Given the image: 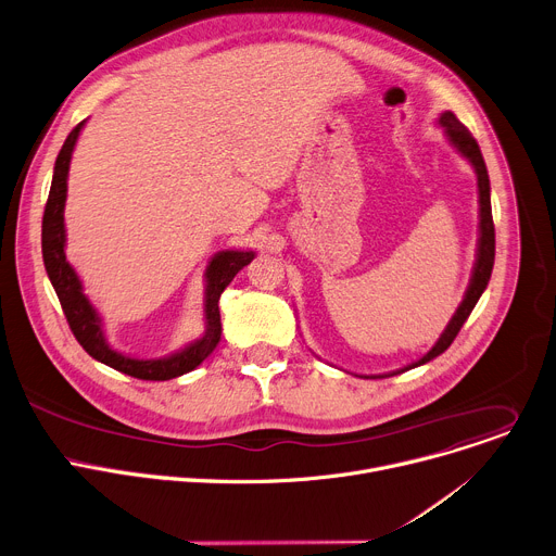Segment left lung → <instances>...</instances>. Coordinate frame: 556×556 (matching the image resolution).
Listing matches in <instances>:
<instances>
[{"instance_id": "1", "label": "left lung", "mask_w": 556, "mask_h": 556, "mask_svg": "<svg viewBox=\"0 0 556 556\" xmlns=\"http://www.w3.org/2000/svg\"><path fill=\"white\" fill-rule=\"evenodd\" d=\"M438 123L444 128V135L451 141V146L462 156H466L470 161V165L475 167V174H477V188H479V240H477V261H475V267H472L470 285L466 289V295H464L462 304L457 306L455 316L451 318V323L446 325L444 333L440 336V340L435 342L433 349H430L426 355H421L417 362L400 368V371L384 374V376H364V378H391V376L404 374V371H408V368L421 366V364L430 362L433 357L442 355L453 344V340L457 338L459 329L464 327V323L468 320L470 312L475 309L477 300L481 298L483 289L488 287V280H490V274H492V265H495V225H492V210H490V178H488V169H485L481 150H479L475 137L468 132V128L464 126V123L451 110L442 112Z\"/></svg>"}]
</instances>
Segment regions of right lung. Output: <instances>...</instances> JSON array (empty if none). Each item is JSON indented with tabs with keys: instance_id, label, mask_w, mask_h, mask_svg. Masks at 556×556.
<instances>
[{
	"instance_id": "add662e5",
	"label": "right lung",
	"mask_w": 556,
	"mask_h": 556,
	"mask_svg": "<svg viewBox=\"0 0 556 556\" xmlns=\"http://www.w3.org/2000/svg\"><path fill=\"white\" fill-rule=\"evenodd\" d=\"M84 123L86 121H81L79 126L68 135L64 148H61L54 161L52 185H50V194H48V203L41 220L43 265L54 287V293L61 302V309H64L68 325L77 342L86 349V353L112 366L114 371H121L139 380H152V382H163V380L178 378L182 374H190L216 349L220 340V312H218L220 293L244 265H250L254 261L256 254L240 252V250H225L210 261L205 269V333L199 340H194L192 344L172 355L156 357V359H139V357H130L114 351L105 340L103 323L92 302L84 293V285L75 267L66 261L64 207H66V194H68V169H71L73 150L77 146Z\"/></svg>"
}]
</instances>
